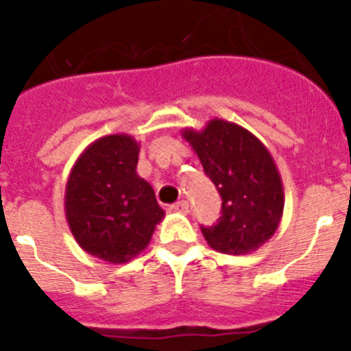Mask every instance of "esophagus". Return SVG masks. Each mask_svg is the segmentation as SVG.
Here are the masks:
<instances>
[{"mask_svg":"<svg viewBox=\"0 0 351 351\" xmlns=\"http://www.w3.org/2000/svg\"><path fill=\"white\" fill-rule=\"evenodd\" d=\"M170 210H173V213L188 214V210H190V206H188V202H186V200H181V202L170 206Z\"/></svg>","mask_w":351,"mask_h":351,"instance_id":"obj_1","label":"esophagus"}]
</instances>
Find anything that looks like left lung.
Instances as JSON below:
<instances>
[{
  "label": "left lung",
  "instance_id": "left-lung-1",
  "mask_svg": "<svg viewBox=\"0 0 351 351\" xmlns=\"http://www.w3.org/2000/svg\"><path fill=\"white\" fill-rule=\"evenodd\" d=\"M204 172L221 197V216L202 234L213 250L246 255L280 226L285 207L281 176L267 147L243 126L210 119L202 132L182 130Z\"/></svg>",
  "mask_w": 351,
  "mask_h": 351
}]
</instances>
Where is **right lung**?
<instances>
[{
    "label": "right lung",
    "instance_id": "obj_1",
    "mask_svg": "<svg viewBox=\"0 0 351 351\" xmlns=\"http://www.w3.org/2000/svg\"><path fill=\"white\" fill-rule=\"evenodd\" d=\"M141 145L130 135H107L84 149L64 191V213L84 251L110 263L142 253L165 213L153 186L138 178Z\"/></svg>",
    "mask_w": 351,
    "mask_h": 351
}]
</instances>
